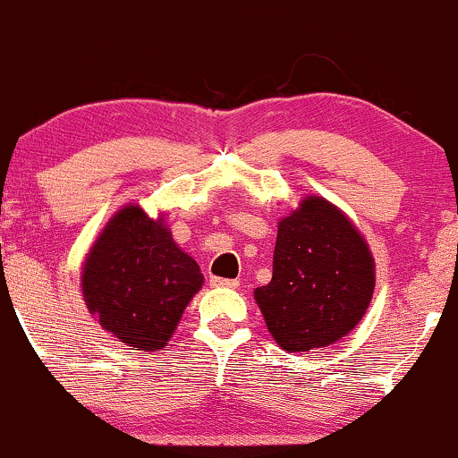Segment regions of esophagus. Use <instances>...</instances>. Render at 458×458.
<instances>
[{
    "mask_svg": "<svg viewBox=\"0 0 458 458\" xmlns=\"http://www.w3.org/2000/svg\"><path fill=\"white\" fill-rule=\"evenodd\" d=\"M211 286L213 288H236V286H239V282H236V280H225V277L213 276L211 277Z\"/></svg>",
    "mask_w": 458,
    "mask_h": 458,
    "instance_id": "34e87169",
    "label": "esophagus"
}]
</instances>
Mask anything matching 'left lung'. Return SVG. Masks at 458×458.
<instances>
[{
  "instance_id": "8db88e82",
  "label": "left lung",
  "mask_w": 458,
  "mask_h": 458,
  "mask_svg": "<svg viewBox=\"0 0 458 458\" xmlns=\"http://www.w3.org/2000/svg\"><path fill=\"white\" fill-rule=\"evenodd\" d=\"M375 259L338 207L310 196L277 225L273 277L254 291L267 329L288 353L323 349L360 323Z\"/></svg>"
}]
</instances>
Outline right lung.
Returning <instances> with one entry per match:
<instances>
[{
    "label": "right lung",
    "mask_w": 458,
    "mask_h": 458,
    "mask_svg": "<svg viewBox=\"0 0 458 458\" xmlns=\"http://www.w3.org/2000/svg\"><path fill=\"white\" fill-rule=\"evenodd\" d=\"M198 262L170 230L138 204H127L94 241L81 269V291L103 329L135 351H161L187 303L202 288Z\"/></svg>",
    "instance_id": "right-lung-1"
}]
</instances>
